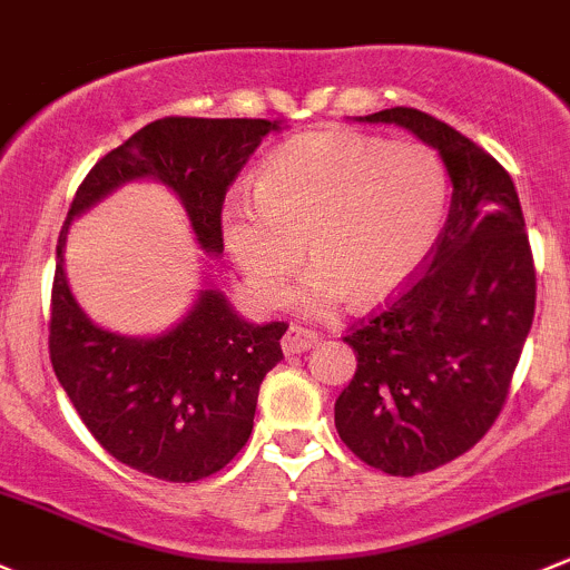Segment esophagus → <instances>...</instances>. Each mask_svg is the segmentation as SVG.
<instances>
[{
  "mask_svg": "<svg viewBox=\"0 0 570 570\" xmlns=\"http://www.w3.org/2000/svg\"><path fill=\"white\" fill-rule=\"evenodd\" d=\"M315 343H318V334L309 332V328H304V326H291L283 337V351L287 356L302 354V351L313 348Z\"/></svg>",
  "mask_w": 570,
  "mask_h": 570,
  "instance_id": "obj_1",
  "label": "esophagus"
}]
</instances>
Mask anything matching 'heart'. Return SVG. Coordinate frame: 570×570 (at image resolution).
<instances>
[{
    "label": "heart",
    "mask_w": 570,
    "mask_h": 570,
    "mask_svg": "<svg viewBox=\"0 0 570 570\" xmlns=\"http://www.w3.org/2000/svg\"><path fill=\"white\" fill-rule=\"evenodd\" d=\"M444 208L448 175L425 145L313 131L266 156L255 197H227L222 236L266 307L309 252L315 266L291 302L321 315L345 298L375 307L397 296L433 252Z\"/></svg>",
    "instance_id": "heart-1"
}]
</instances>
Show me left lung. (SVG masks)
I'll return each mask as SVG.
<instances>
[{
  "mask_svg": "<svg viewBox=\"0 0 570 570\" xmlns=\"http://www.w3.org/2000/svg\"><path fill=\"white\" fill-rule=\"evenodd\" d=\"M392 122L448 167L453 199L425 272L345 343L356 373L334 403L354 455L397 478L459 459L500 416L535 315V266L519 195L494 156L420 109Z\"/></svg>",
  "mask_w": 570,
  "mask_h": 570,
  "instance_id": "left-lung-1",
  "label": "left lung"
}]
</instances>
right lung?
Listing matches in <instances>:
<instances>
[{"instance_id":"add662e5","label":"right lung","mask_w":570,"mask_h":570,"mask_svg":"<svg viewBox=\"0 0 570 570\" xmlns=\"http://www.w3.org/2000/svg\"><path fill=\"white\" fill-rule=\"evenodd\" d=\"M272 131H283V120L164 117L139 128L87 173L57 242L49 324L57 381L111 459L167 483H195L236 459L263 379L283 360L287 324H249L210 283L154 337L92 324L66 277L70 222L120 186L156 180L180 199L199 249L219 257L227 186Z\"/></svg>"}]
</instances>
